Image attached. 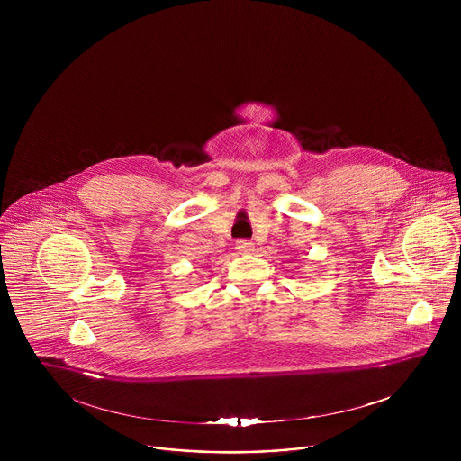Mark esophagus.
Masks as SVG:
<instances>
[{
  "instance_id": "esophagus-1",
  "label": "esophagus",
  "mask_w": 461,
  "mask_h": 461,
  "mask_svg": "<svg viewBox=\"0 0 461 461\" xmlns=\"http://www.w3.org/2000/svg\"><path fill=\"white\" fill-rule=\"evenodd\" d=\"M235 248L240 251V253H251L253 251V244L249 240H237Z\"/></svg>"
}]
</instances>
